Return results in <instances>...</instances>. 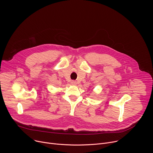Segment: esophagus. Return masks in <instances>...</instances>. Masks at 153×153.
I'll use <instances>...</instances> for the list:
<instances>
[{"label": "esophagus", "mask_w": 153, "mask_h": 153, "mask_svg": "<svg viewBox=\"0 0 153 153\" xmlns=\"http://www.w3.org/2000/svg\"><path fill=\"white\" fill-rule=\"evenodd\" d=\"M71 84H72L73 85H76L77 84V82H76V81H74V80H72V81L71 82Z\"/></svg>", "instance_id": "1"}]
</instances>
